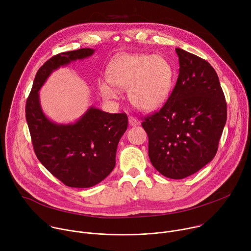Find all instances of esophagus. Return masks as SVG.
Returning a JSON list of instances; mask_svg holds the SVG:
<instances>
[{"instance_id": "obj_1", "label": "esophagus", "mask_w": 251, "mask_h": 251, "mask_svg": "<svg viewBox=\"0 0 251 251\" xmlns=\"http://www.w3.org/2000/svg\"><path fill=\"white\" fill-rule=\"evenodd\" d=\"M140 124V121L137 119V118H135V117H133V116H130L129 117V125L130 126H137V125H139Z\"/></svg>"}]
</instances>
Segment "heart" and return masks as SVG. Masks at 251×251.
Returning <instances> with one entry per match:
<instances>
[{
	"mask_svg": "<svg viewBox=\"0 0 251 251\" xmlns=\"http://www.w3.org/2000/svg\"><path fill=\"white\" fill-rule=\"evenodd\" d=\"M173 77V67L163 55L124 54L115 58L107 68V78L113 85L101 81L99 89L106 99L117 97L116 87L120 90L127 89L128 98L136 108L151 111L167 100Z\"/></svg>",
	"mask_w": 251,
	"mask_h": 251,
	"instance_id": "heart-1",
	"label": "heart"
}]
</instances>
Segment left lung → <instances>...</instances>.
I'll list each match as a JSON object with an SVG mask.
<instances>
[{
  "mask_svg": "<svg viewBox=\"0 0 251 251\" xmlns=\"http://www.w3.org/2000/svg\"><path fill=\"white\" fill-rule=\"evenodd\" d=\"M176 83L162 108L144 117L149 158L163 176L180 180L209 163L226 122V102L219 76L204 59L176 49Z\"/></svg>",
  "mask_w": 251,
  "mask_h": 251,
  "instance_id": "1",
  "label": "left lung"
}]
</instances>
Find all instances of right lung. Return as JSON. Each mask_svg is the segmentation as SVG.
Here are the masks:
<instances>
[{"label": "right lung", "mask_w": 251, "mask_h": 251, "mask_svg": "<svg viewBox=\"0 0 251 251\" xmlns=\"http://www.w3.org/2000/svg\"><path fill=\"white\" fill-rule=\"evenodd\" d=\"M94 50L61 52L44 63L35 75L25 104V118L39 161L65 186L90 188L115 167L119 140L128 126L125 113L90 108L74 124H56L43 112L39 91L53 70L92 55Z\"/></svg>", "instance_id": "add662e5"}]
</instances>
